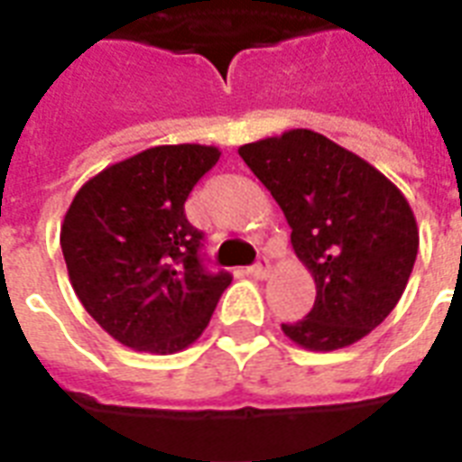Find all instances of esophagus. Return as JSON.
Instances as JSON below:
<instances>
[{
  "label": "esophagus",
  "mask_w": 462,
  "mask_h": 462,
  "mask_svg": "<svg viewBox=\"0 0 462 462\" xmlns=\"http://www.w3.org/2000/svg\"><path fill=\"white\" fill-rule=\"evenodd\" d=\"M249 273H252L254 278H259V281H266L268 275H271V263H268V259H261L256 266L249 268Z\"/></svg>",
  "instance_id": "1"
}]
</instances>
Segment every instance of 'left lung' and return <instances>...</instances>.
Wrapping results in <instances>:
<instances>
[{"label":"left lung","instance_id":"left-lung-1","mask_svg":"<svg viewBox=\"0 0 462 462\" xmlns=\"http://www.w3.org/2000/svg\"><path fill=\"white\" fill-rule=\"evenodd\" d=\"M285 213L297 259L314 278V307L282 333L304 350L357 343L405 292L420 246L402 191L365 158L311 129L239 146Z\"/></svg>","mask_w":462,"mask_h":462}]
</instances>
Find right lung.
<instances>
[{
  "instance_id": "1",
  "label": "right lung",
  "mask_w": 462,
  "mask_h": 462,
  "mask_svg": "<svg viewBox=\"0 0 462 462\" xmlns=\"http://www.w3.org/2000/svg\"><path fill=\"white\" fill-rule=\"evenodd\" d=\"M220 160L201 143L146 148L90 177L60 245L69 281L100 328L126 347L172 355L199 340L230 273H208L203 235L184 216L194 184Z\"/></svg>"
}]
</instances>
